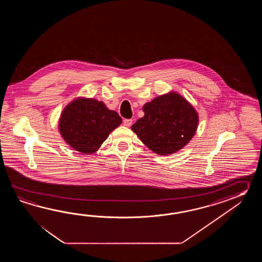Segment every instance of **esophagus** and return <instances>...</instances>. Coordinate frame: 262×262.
Returning a JSON list of instances; mask_svg holds the SVG:
<instances>
[{
    "label": "esophagus",
    "mask_w": 262,
    "mask_h": 262,
    "mask_svg": "<svg viewBox=\"0 0 262 262\" xmlns=\"http://www.w3.org/2000/svg\"><path fill=\"white\" fill-rule=\"evenodd\" d=\"M133 123V120L132 119H124L123 120V124L125 125V126H130L131 124Z\"/></svg>",
    "instance_id": "obj_1"
}]
</instances>
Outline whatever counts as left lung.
<instances>
[{
	"label": "left lung",
	"mask_w": 262,
	"mask_h": 262,
	"mask_svg": "<svg viewBox=\"0 0 262 262\" xmlns=\"http://www.w3.org/2000/svg\"><path fill=\"white\" fill-rule=\"evenodd\" d=\"M144 116L132 130L150 150L167 156L182 149L195 135L199 117L183 96L170 93L143 106Z\"/></svg>",
	"instance_id": "obj_1"
}]
</instances>
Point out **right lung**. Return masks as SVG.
<instances>
[{"mask_svg":"<svg viewBox=\"0 0 262 262\" xmlns=\"http://www.w3.org/2000/svg\"><path fill=\"white\" fill-rule=\"evenodd\" d=\"M122 123L117 112L110 111L103 102L78 98L66 106L59 129L67 144L83 155L93 154Z\"/></svg>","mask_w":262,"mask_h":262,"instance_id":"right-lung-1","label":"right lung"}]
</instances>
